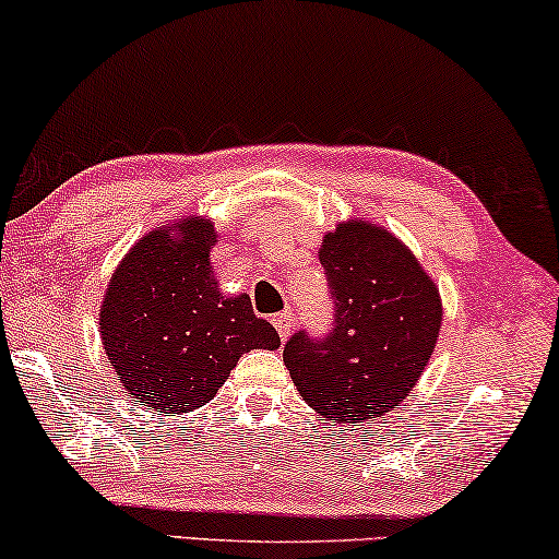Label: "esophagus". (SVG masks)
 <instances>
[{
  "label": "esophagus",
  "mask_w": 559,
  "mask_h": 559,
  "mask_svg": "<svg viewBox=\"0 0 559 559\" xmlns=\"http://www.w3.org/2000/svg\"><path fill=\"white\" fill-rule=\"evenodd\" d=\"M293 313H289V310H285V313H277L272 318V323H274V329H277V333H280V338H287L289 336V331H293Z\"/></svg>",
  "instance_id": "1"
}]
</instances>
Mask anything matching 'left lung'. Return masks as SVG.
Wrapping results in <instances>:
<instances>
[{
	"label": "left lung",
	"mask_w": 559,
	"mask_h": 559,
	"mask_svg": "<svg viewBox=\"0 0 559 559\" xmlns=\"http://www.w3.org/2000/svg\"><path fill=\"white\" fill-rule=\"evenodd\" d=\"M331 329L287 338L285 367L302 401L333 424H365L405 401L441 325L439 289L385 228L354 221L323 238Z\"/></svg>",
	"instance_id": "1"
}]
</instances>
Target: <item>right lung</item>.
Returning <instances> with one entry per match:
<instances>
[{
    "instance_id": "obj_1",
    "label": "right lung",
    "mask_w": 559,
    "mask_h": 559,
    "mask_svg": "<svg viewBox=\"0 0 559 559\" xmlns=\"http://www.w3.org/2000/svg\"><path fill=\"white\" fill-rule=\"evenodd\" d=\"M182 234L151 230L107 287L99 329L130 395L158 413H187L213 401L241 354L277 349L280 336L253 316L246 295L223 297L210 272L213 223L185 221Z\"/></svg>"
}]
</instances>
